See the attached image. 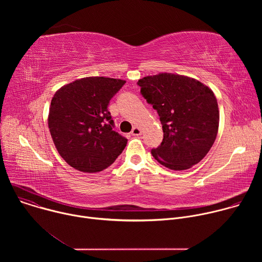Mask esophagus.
Segmentation results:
<instances>
[{
	"instance_id": "1",
	"label": "esophagus",
	"mask_w": 262,
	"mask_h": 262,
	"mask_svg": "<svg viewBox=\"0 0 262 262\" xmlns=\"http://www.w3.org/2000/svg\"><path fill=\"white\" fill-rule=\"evenodd\" d=\"M130 134H132V136H140V135L142 134V130H141V128L135 126V127L133 128V130H132Z\"/></svg>"
}]
</instances>
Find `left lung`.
Here are the masks:
<instances>
[{"label":"left lung","instance_id":"obj_1","mask_svg":"<svg viewBox=\"0 0 262 262\" xmlns=\"http://www.w3.org/2000/svg\"><path fill=\"white\" fill-rule=\"evenodd\" d=\"M141 94L157 110L164 139L152 157L171 170H186L210 150L219 129V106L213 92L201 82L174 73H159L138 81Z\"/></svg>","mask_w":262,"mask_h":262}]
</instances>
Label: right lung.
Segmentation results:
<instances>
[{
    "instance_id": "right-lung-1",
    "label": "right lung",
    "mask_w": 262,
    "mask_h": 262,
    "mask_svg": "<svg viewBox=\"0 0 262 262\" xmlns=\"http://www.w3.org/2000/svg\"><path fill=\"white\" fill-rule=\"evenodd\" d=\"M124 84L123 80L89 77L55 93L49 128L59 155L72 168L100 172L122 154L127 139L113 129L107 105Z\"/></svg>"
}]
</instances>
